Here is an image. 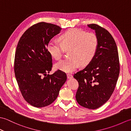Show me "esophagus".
I'll return each mask as SVG.
<instances>
[{"mask_svg":"<svg viewBox=\"0 0 131 131\" xmlns=\"http://www.w3.org/2000/svg\"><path fill=\"white\" fill-rule=\"evenodd\" d=\"M67 78H68V79H71V78H73V75H72L70 74H67Z\"/></svg>","mask_w":131,"mask_h":131,"instance_id":"obj_1","label":"esophagus"}]
</instances>
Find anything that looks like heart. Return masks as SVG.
I'll use <instances>...</instances> for the list:
<instances>
[{
    "instance_id": "heart-1",
    "label": "heart",
    "mask_w": 131,
    "mask_h": 131,
    "mask_svg": "<svg viewBox=\"0 0 131 131\" xmlns=\"http://www.w3.org/2000/svg\"><path fill=\"white\" fill-rule=\"evenodd\" d=\"M61 43L54 40L49 42L47 49L56 60L62 57L64 52L69 51L70 57L55 64L54 68L65 73H71L79 67L87 65L93 59L96 51L98 40L95 34L85 32L77 28L66 30L59 37Z\"/></svg>"
}]
</instances>
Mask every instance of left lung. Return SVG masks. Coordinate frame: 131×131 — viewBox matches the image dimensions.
Listing matches in <instances>:
<instances>
[{"mask_svg": "<svg viewBox=\"0 0 131 131\" xmlns=\"http://www.w3.org/2000/svg\"><path fill=\"white\" fill-rule=\"evenodd\" d=\"M88 26L95 31L98 44L93 59L74 75L79 83L75 97L82 106L96 109L106 102L113 94L120 65L117 46L110 32L96 24Z\"/></svg>", "mask_w": 131, "mask_h": 131, "instance_id": "8db88e82", "label": "left lung"}]
</instances>
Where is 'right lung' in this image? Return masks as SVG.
Wrapping results in <instances>:
<instances>
[{"label":"right lung","mask_w":131,"mask_h":131,"mask_svg":"<svg viewBox=\"0 0 131 131\" xmlns=\"http://www.w3.org/2000/svg\"><path fill=\"white\" fill-rule=\"evenodd\" d=\"M61 30L54 24L39 23L24 33L17 46L14 63L17 82L24 99L36 107L51 104L67 79L59 70L47 74L52 69V58L47 47Z\"/></svg>","instance_id":"1"}]
</instances>
